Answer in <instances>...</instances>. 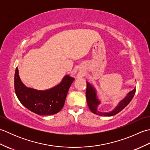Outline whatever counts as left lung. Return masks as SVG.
Returning <instances> with one entry per match:
<instances>
[{
    "mask_svg": "<svg viewBox=\"0 0 150 150\" xmlns=\"http://www.w3.org/2000/svg\"><path fill=\"white\" fill-rule=\"evenodd\" d=\"M135 88L133 89L132 91L129 92V93L127 95V96L121 100L119 104L117 105V107L112 111L108 113H103L97 110L98 106L100 104V101L98 99L97 97V92L93 86H91L89 82H87V88H86V96L87 103L88 107L92 113L97 115L100 116H105V117H110L115 115L119 113L120 111H122L127 105H128L130 101L132 100L133 96L135 93Z\"/></svg>",
    "mask_w": 150,
    "mask_h": 150,
    "instance_id": "8db88e82",
    "label": "left lung"
}]
</instances>
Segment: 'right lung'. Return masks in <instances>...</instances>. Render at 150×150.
Returning a JSON list of instances; mask_svg holds the SVG:
<instances>
[{
    "mask_svg": "<svg viewBox=\"0 0 150 150\" xmlns=\"http://www.w3.org/2000/svg\"><path fill=\"white\" fill-rule=\"evenodd\" d=\"M74 78L66 75L60 84L46 90L28 88L22 83L18 68L15 73V91L18 99L27 109L39 115H53L61 110Z\"/></svg>",
    "mask_w": 150,
    "mask_h": 150,
    "instance_id": "obj_1",
    "label": "right lung"
}]
</instances>
